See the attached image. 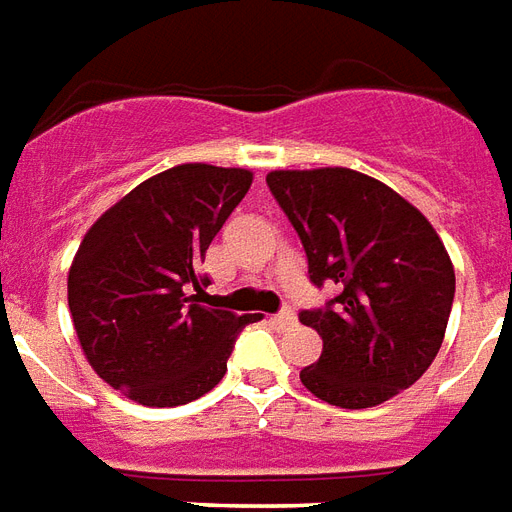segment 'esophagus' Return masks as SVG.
Here are the masks:
<instances>
[{
  "mask_svg": "<svg viewBox=\"0 0 512 512\" xmlns=\"http://www.w3.org/2000/svg\"><path fill=\"white\" fill-rule=\"evenodd\" d=\"M273 322L282 327H292L295 322H298V317H295V311H292V308H284L282 314H276V317H273Z\"/></svg>",
  "mask_w": 512,
  "mask_h": 512,
  "instance_id": "obj_1",
  "label": "esophagus"
}]
</instances>
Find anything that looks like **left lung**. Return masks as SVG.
Returning <instances> with one entry per match:
<instances>
[{"label":"left lung","mask_w":512,"mask_h":512,"mask_svg":"<svg viewBox=\"0 0 512 512\" xmlns=\"http://www.w3.org/2000/svg\"><path fill=\"white\" fill-rule=\"evenodd\" d=\"M265 182L298 230L311 282L341 290L300 314L322 338L319 360L300 370L303 386L338 408H373L416 384L454 303V263L438 230L362 171L276 169Z\"/></svg>","instance_id":"1"}]
</instances>
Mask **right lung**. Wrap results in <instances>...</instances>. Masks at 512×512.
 Returning a JSON list of instances; mask_svg holds the SVG:
<instances>
[{
  "label": "right lung",
  "mask_w": 512,
  "mask_h": 512,
  "mask_svg": "<svg viewBox=\"0 0 512 512\" xmlns=\"http://www.w3.org/2000/svg\"><path fill=\"white\" fill-rule=\"evenodd\" d=\"M252 179L249 169L182 163L136 185L80 241L66 279L74 333L96 376L128 400H198L257 322L204 303L209 282L195 273Z\"/></svg>",
  "instance_id": "add662e5"
}]
</instances>
